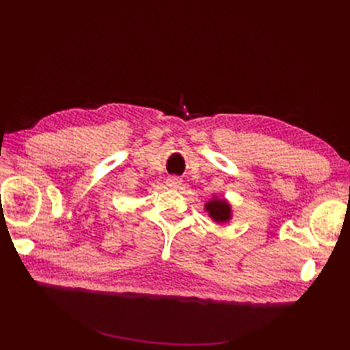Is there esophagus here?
<instances>
[{"label":"esophagus","mask_w":350,"mask_h":350,"mask_svg":"<svg viewBox=\"0 0 350 350\" xmlns=\"http://www.w3.org/2000/svg\"><path fill=\"white\" fill-rule=\"evenodd\" d=\"M180 185H182L180 177L173 176V177H168V179H167V187L171 188V189H179Z\"/></svg>","instance_id":"obj_1"}]
</instances>
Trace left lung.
<instances>
[{"mask_svg": "<svg viewBox=\"0 0 350 350\" xmlns=\"http://www.w3.org/2000/svg\"><path fill=\"white\" fill-rule=\"evenodd\" d=\"M204 211L217 224H226V222H230L233 218L232 204H230L227 198H219L218 196H213L204 204Z\"/></svg>", "mask_w": 350, "mask_h": 350, "instance_id": "obj_1", "label": "left lung"}]
</instances>
